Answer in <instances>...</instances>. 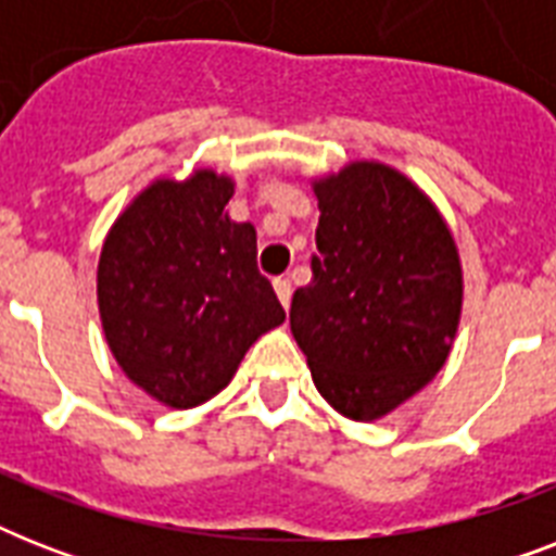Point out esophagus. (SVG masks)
I'll list each match as a JSON object with an SVG mask.
<instances>
[{
  "label": "esophagus",
  "instance_id": "34e87169",
  "mask_svg": "<svg viewBox=\"0 0 556 556\" xmlns=\"http://www.w3.org/2000/svg\"><path fill=\"white\" fill-rule=\"evenodd\" d=\"M274 291H277L279 303H282V308L288 312V305H291V282H288L286 277H277L274 279Z\"/></svg>",
  "mask_w": 556,
  "mask_h": 556
}]
</instances>
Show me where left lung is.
<instances>
[{
    "label": "left lung",
    "mask_w": 556,
    "mask_h": 556,
    "mask_svg": "<svg viewBox=\"0 0 556 556\" xmlns=\"http://www.w3.org/2000/svg\"><path fill=\"white\" fill-rule=\"evenodd\" d=\"M320 222L312 282L291 334L317 392L352 421H378L447 364L465 300L458 244L421 187L380 161L312 181Z\"/></svg>",
    "instance_id": "left-lung-1"
}]
</instances>
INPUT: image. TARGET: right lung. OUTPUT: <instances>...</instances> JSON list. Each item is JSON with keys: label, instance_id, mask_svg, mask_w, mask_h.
I'll use <instances>...</instances> for the list:
<instances>
[{"label": "right lung", "instance_id": "1", "mask_svg": "<svg viewBox=\"0 0 556 556\" xmlns=\"http://www.w3.org/2000/svg\"><path fill=\"white\" fill-rule=\"evenodd\" d=\"M233 178L210 167L143 187L109 227L98 308L109 352L159 404L192 409L286 320L256 270V227L227 216Z\"/></svg>", "mask_w": 556, "mask_h": 556}]
</instances>
